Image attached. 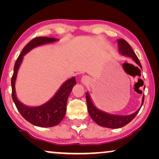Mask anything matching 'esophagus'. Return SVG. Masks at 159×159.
Here are the masks:
<instances>
[{"mask_svg":"<svg viewBox=\"0 0 159 159\" xmlns=\"http://www.w3.org/2000/svg\"><path fill=\"white\" fill-rule=\"evenodd\" d=\"M81 80H82V82H83L84 84H86V83H88V82H89V80H90V78H89L88 76H83V77H82Z\"/></svg>","mask_w":159,"mask_h":159,"instance_id":"obj_1","label":"esophagus"}]
</instances>
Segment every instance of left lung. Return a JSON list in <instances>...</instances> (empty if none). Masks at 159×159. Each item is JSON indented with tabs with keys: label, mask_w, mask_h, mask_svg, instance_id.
<instances>
[{
	"label": "left lung",
	"mask_w": 159,
	"mask_h": 159,
	"mask_svg": "<svg viewBox=\"0 0 159 159\" xmlns=\"http://www.w3.org/2000/svg\"><path fill=\"white\" fill-rule=\"evenodd\" d=\"M119 43V52L122 55L127 56L129 57L132 58L134 61L142 68L140 61L138 60V56L134 53L133 50L130 46L129 43L127 41L123 40V39H119L118 40ZM144 97H143V103L144 102ZM86 101L87 105H88V111L89 114L92 119L95 121L98 125L102 127H105L108 128H111V129H117V128L122 127L124 126L127 125L129 124L136 115L138 114V111H137L135 113L132 114L129 116H118V115H112L107 114V113L103 112L101 111L98 109L95 106L93 105L92 101H91L90 95L88 93H86ZM142 103V106H143ZM141 108V107H140Z\"/></svg>",
	"instance_id": "left-lung-1"
}]
</instances>
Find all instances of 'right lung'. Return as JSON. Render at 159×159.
<instances>
[{"mask_svg":"<svg viewBox=\"0 0 159 159\" xmlns=\"http://www.w3.org/2000/svg\"><path fill=\"white\" fill-rule=\"evenodd\" d=\"M55 38L47 37H37L32 39L24 48L22 51L19 56L14 68V74L11 78L12 98L16 108L21 116L32 125L41 127H53L59 124L66 114L67 99L70 94L73 87L76 84L75 77L71 78L64 83L61 88L54 95L53 98L48 103L38 107H28L23 105L16 98L15 93V81L17 75L19 67L22 61L24 56L34 47L45 44V43L55 42Z\"/></svg>","mask_w":159,"mask_h":159,"instance_id":"obj_1","label":"right lung"}]
</instances>
